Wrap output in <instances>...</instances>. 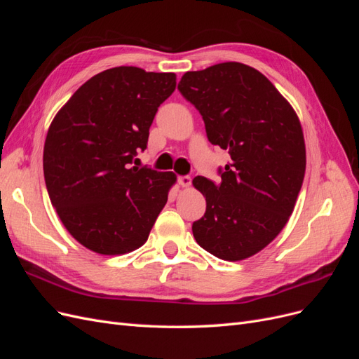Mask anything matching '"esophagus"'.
<instances>
[{"mask_svg": "<svg viewBox=\"0 0 359 359\" xmlns=\"http://www.w3.org/2000/svg\"><path fill=\"white\" fill-rule=\"evenodd\" d=\"M178 182H180L181 187H190L191 177L190 175H181V177H178Z\"/></svg>", "mask_w": 359, "mask_h": 359, "instance_id": "esophagus-1", "label": "esophagus"}]
</instances>
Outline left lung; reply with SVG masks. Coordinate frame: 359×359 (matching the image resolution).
<instances>
[{
  "label": "left lung",
  "instance_id": "1",
  "mask_svg": "<svg viewBox=\"0 0 359 359\" xmlns=\"http://www.w3.org/2000/svg\"><path fill=\"white\" fill-rule=\"evenodd\" d=\"M178 90L202 115L206 137L227 149L217 184L196 177L206 199L194 240L223 260L260 252L283 229L306 173V144L299 119L265 76L241 62L187 72Z\"/></svg>",
  "mask_w": 359,
  "mask_h": 359
}]
</instances>
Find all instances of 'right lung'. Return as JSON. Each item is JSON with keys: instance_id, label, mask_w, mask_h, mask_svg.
Masks as SVG:
<instances>
[{"instance_id": "1", "label": "right lung", "mask_w": 359, "mask_h": 359, "mask_svg": "<svg viewBox=\"0 0 359 359\" xmlns=\"http://www.w3.org/2000/svg\"><path fill=\"white\" fill-rule=\"evenodd\" d=\"M175 79L137 67L104 70L70 97L49 127L43 172L50 202L74 240L95 253L139 248L168 202L175 173L132 165L147 149Z\"/></svg>"}]
</instances>
